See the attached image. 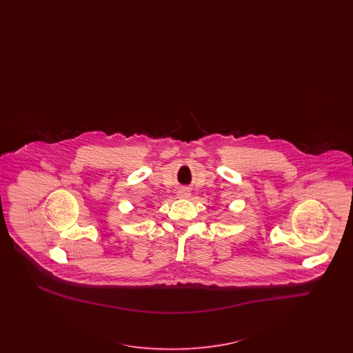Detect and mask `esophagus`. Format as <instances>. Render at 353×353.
Instances as JSON below:
<instances>
[{
  "instance_id": "1",
  "label": "esophagus",
  "mask_w": 353,
  "mask_h": 353,
  "mask_svg": "<svg viewBox=\"0 0 353 353\" xmlns=\"http://www.w3.org/2000/svg\"><path fill=\"white\" fill-rule=\"evenodd\" d=\"M177 195H179V198H189L190 192L188 189H181V190H179Z\"/></svg>"
}]
</instances>
